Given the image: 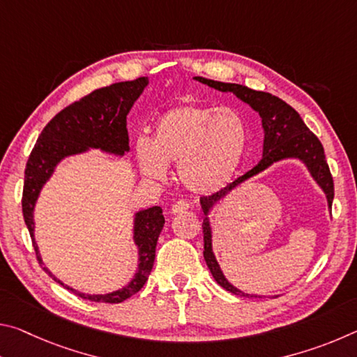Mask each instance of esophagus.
Instances as JSON below:
<instances>
[{"mask_svg": "<svg viewBox=\"0 0 357 357\" xmlns=\"http://www.w3.org/2000/svg\"><path fill=\"white\" fill-rule=\"evenodd\" d=\"M189 209V202L185 200H178L176 203H173L172 206V213L173 214H178V213H184V211Z\"/></svg>", "mask_w": 357, "mask_h": 357, "instance_id": "1", "label": "esophagus"}]
</instances>
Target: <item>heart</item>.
<instances>
[{
	"label": "heart",
	"mask_w": 357,
	"mask_h": 357,
	"mask_svg": "<svg viewBox=\"0 0 357 357\" xmlns=\"http://www.w3.org/2000/svg\"><path fill=\"white\" fill-rule=\"evenodd\" d=\"M249 143V124L239 112L184 104L157 121L149 143L138 142L137 160L151 179H164L165 167L176 165L184 187L211 193L238 172Z\"/></svg>",
	"instance_id": "heart-1"
}]
</instances>
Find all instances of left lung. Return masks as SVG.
<instances>
[{
  "instance_id": "obj_1",
  "label": "left lung",
  "mask_w": 357,
  "mask_h": 357,
  "mask_svg": "<svg viewBox=\"0 0 357 357\" xmlns=\"http://www.w3.org/2000/svg\"><path fill=\"white\" fill-rule=\"evenodd\" d=\"M195 80L208 84V86L214 89H219V91H223V93L229 91L236 94L241 100L247 102L253 110H257L259 113V116L263 119V128H264L263 159L259 160L252 170L244 173L243 176H239L238 179H234L231 184H228L223 187V189L211 193V195L202 197L200 202H202V208L204 214L208 213L209 208L213 206L217 200H220L227 192L231 190L233 187H236L239 183H243V181H245L247 178L253 176V174L263 172L264 168L269 167L273 162L285 159V157H299L301 160L305 162L312 173V176L315 178L317 183L323 187L326 197H328L329 208L332 206V200H334V179H332L329 165L328 162H326L323 144L318 140V137L313 134V132H310L309 128H307L304 121L301 119L299 113L296 112L291 105H288L285 100L279 99L277 96H273L264 91H255V89H250L238 83H222V82L208 80V78H203V77H195ZM202 227H203V236H204L203 257L215 282L229 293L249 298L250 294L239 291L238 288H234L231 283H228V280L223 277L219 264L215 261L213 249H211V227H209L208 219L203 220Z\"/></svg>"
}]
</instances>
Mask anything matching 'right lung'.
<instances>
[{
    "label": "right lung",
    "mask_w": 357,
    "mask_h": 357,
    "mask_svg": "<svg viewBox=\"0 0 357 357\" xmlns=\"http://www.w3.org/2000/svg\"><path fill=\"white\" fill-rule=\"evenodd\" d=\"M148 84V78L140 77L132 82H121L110 86L96 89L74 104L63 108L56 116L50 119L36 142L29 154L25 168V184H23L22 211L28 227L29 236L39 264L53 280L59 282L48 271L39 257L38 245L34 243L33 209L38 195L45 181L50 178L53 168L63 157L82 153L88 146L100 148L110 153L124 154L129 151V135L126 129V116ZM165 219L160 206H153L137 214L135 219V243L138 245V271L128 287L110 294H83L70 289L78 298L94 302L118 304L140 291L148 280L155 258V245ZM64 285V283H61Z\"/></svg>",
    "instance_id": "1"
}]
</instances>
